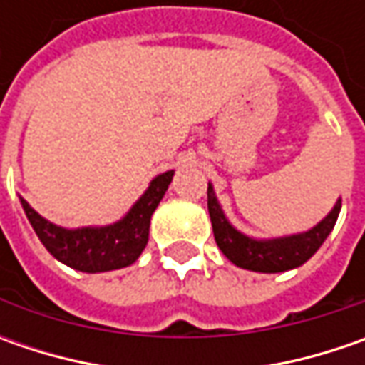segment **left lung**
I'll list each match as a JSON object with an SVG mask.
<instances>
[{
    "label": "left lung",
    "instance_id": "obj_1",
    "mask_svg": "<svg viewBox=\"0 0 365 365\" xmlns=\"http://www.w3.org/2000/svg\"><path fill=\"white\" fill-rule=\"evenodd\" d=\"M207 207H209L213 235H215L219 250L232 259L235 266L254 270V272H284V270H292L304 264L327 240L339 215L341 201H337L329 215L311 232L282 237V240H270V242H258L233 230L219 207L211 185L207 189Z\"/></svg>",
    "mask_w": 365,
    "mask_h": 365
}]
</instances>
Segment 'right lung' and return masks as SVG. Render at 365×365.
Returning a JSON list of instances; mask_svg holds the SVG:
<instances>
[{"mask_svg":"<svg viewBox=\"0 0 365 365\" xmlns=\"http://www.w3.org/2000/svg\"><path fill=\"white\" fill-rule=\"evenodd\" d=\"M173 175L175 173L168 170L156 176L132 211L107 227L64 230L40 217L24 199L21 207L38 240L54 258L81 272H109L133 264L146 247L150 219L168 189Z\"/></svg>","mask_w":365,"mask_h":365,"instance_id":"obj_1","label":"right lung"}]
</instances>
